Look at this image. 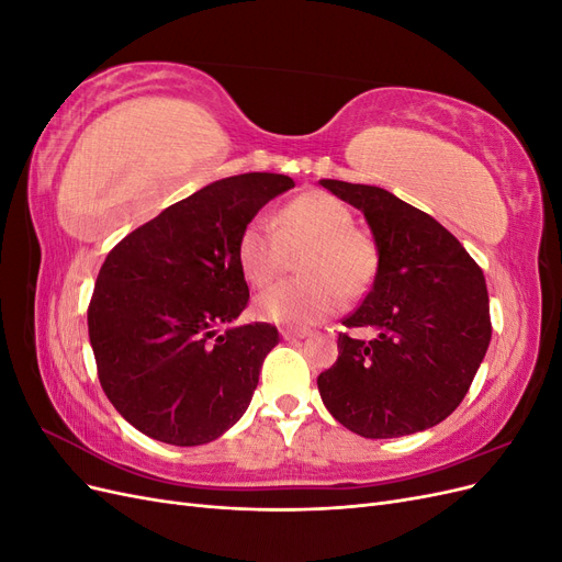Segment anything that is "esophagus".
I'll return each instance as SVG.
<instances>
[{
	"instance_id": "obj_1",
	"label": "esophagus",
	"mask_w": 562,
	"mask_h": 562,
	"mask_svg": "<svg viewBox=\"0 0 562 562\" xmlns=\"http://www.w3.org/2000/svg\"><path fill=\"white\" fill-rule=\"evenodd\" d=\"M281 337H283V339H302V337H307V330H291V328H283V330H281Z\"/></svg>"
}]
</instances>
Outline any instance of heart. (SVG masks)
<instances>
[{
    "label": "heart",
    "instance_id": "heart-1",
    "mask_svg": "<svg viewBox=\"0 0 562 562\" xmlns=\"http://www.w3.org/2000/svg\"><path fill=\"white\" fill-rule=\"evenodd\" d=\"M297 255L302 277L288 279L255 297V316L279 326L307 328L333 316L342 297H361L378 271V246L353 227V213L328 192H302L274 215L252 217L236 239L244 279L262 288Z\"/></svg>",
    "mask_w": 562,
    "mask_h": 562
}]
</instances>
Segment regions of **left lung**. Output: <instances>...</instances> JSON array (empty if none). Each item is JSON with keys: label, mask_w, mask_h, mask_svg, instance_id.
<instances>
[{"label": "left lung", "mask_w": 562, "mask_h": 562, "mask_svg": "<svg viewBox=\"0 0 562 562\" xmlns=\"http://www.w3.org/2000/svg\"><path fill=\"white\" fill-rule=\"evenodd\" d=\"M363 211L380 252L361 307L342 323L337 361L316 384L323 405L366 438L417 434L462 403L490 345L483 269L431 215L382 187L321 180Z\"/></svg>", "instance_id": "obj_1"}]
</instances>
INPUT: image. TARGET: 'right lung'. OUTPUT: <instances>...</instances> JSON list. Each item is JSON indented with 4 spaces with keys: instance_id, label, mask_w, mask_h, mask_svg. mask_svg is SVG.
Here are the masks:
<instances>
[{
    "instance_id": "right-lung-1",
    "label": "right lung",
    "mask_w": 562,
    "mask_h": 562,
    "mask_svg": "<svg viewBox=\"0 0 562 562\" xmlns=\"http://www.w3.org/2000/svg\"><path fill=\"white\" fill-rule=\"evenodd\" d=\"M295 187L244 173L194 192L119 241L89 302V337L105 396L135 429L201 446L246 413L271 323L227 326L248 307L236 239L269 199Z\"/></svg>"
}]
</instances>
